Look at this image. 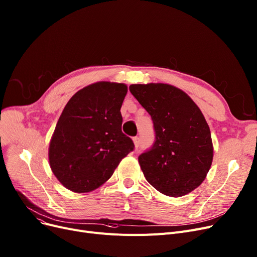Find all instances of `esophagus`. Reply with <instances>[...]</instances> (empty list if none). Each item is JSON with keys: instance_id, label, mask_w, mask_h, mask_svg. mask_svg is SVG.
<instances>
[{"instance_id": "obj_1", "label": "esophagus", "mask_w": 257, "mask_h": 257, "mask_svg": "<svg viewBox=\"0 0 257 257\" xmlns=\"http://www.w3.org/2000/svg\"><path fill=\"white\" fill-rule=\"evenodd\" d=\"M133 143H134V146H136V149L138 150V148L141 145V139L139 137H134L133 138Z\"/></svg>"}]
</instances>
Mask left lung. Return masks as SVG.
Wrapping results in <instances>:
<instances>
[{"label":"left lung","instance_id":"1","mask_svg":"<svg viewBox=\"0 0 257 257\" xmlns=\"http://www.w3.org/2000/svg\"><path fill=\"white\" fill-rule=\"evenodd\" d=\"M129 90L154 125L155 142L139 156L147 181L170 197L194 191L204 181L213 157L210 130L200 108L170 84H131Z\"/></svg>","mask_w":257,"mask_h":257}]
</instances>
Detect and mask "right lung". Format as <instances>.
Instances as JSON below:
<instances>
[{
  "label": "right lung",
  "mask_w": 257,
  "mask_h": 257,
  "mask_svg": "<svg viewBox=\"0 0 257 257\" xmlns=\"http://www.w3.org/2000/svg\"><path fill=\"white\" fill-rule=\"evenodd\" d=\"M123 83L101 81L77 91L65 105L49 147L52 172L75 193L94 191L134 149L121 132Z\"/></svg>",
  "instance_id": "right-lung-1"
}]
</instances>
